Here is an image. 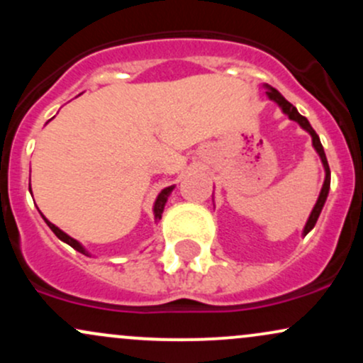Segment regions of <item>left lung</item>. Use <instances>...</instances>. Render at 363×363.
<instances>
[{"mask_svg":"<svg viewBox=\"0 0 363 363\" xmlns=\"http://www.w3.org/2000/svg\"><path fill=\"white\" fill-rule=\"evenodd\" d=\"M264 86H266V89H268V91H266V95H268V97L272 99L273 102H277L278 106H280V109L283 111V114L289 116V119L295 121V123H298V124H301L302 129H306V131L309 133L311 138H312V147H314L315 152H318V155L320 157V162H323L324 172H326V177H324V184H323V187H320V193H319L318 201H315V205H314V208H312V211H311V215H309V220H307L306 227H303L302 235L306 237L312 230V228H314V225H315V222H318L320 211H323L324 203H326V198H328V193H329V186H331V170H329L326 153H324L323 145H320V140H319L318 133H315L314 129H312L311 123H309V121H307V118H303L302 114H298V111L295 109V107L291 106V104L286 101V99L283 97V95L277 89H273V86H269V85H264Z\"/></svg>","mask_w":363,"mask_h":363,"instance_id":"1","label":"left lung"}]
</instances>
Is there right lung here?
<instances>
[{
	"label": "right lung",
	"mask_w": 363,
	"mask_h": 363,
	"mask_svg": "<svg viewBox=\"0 0 363 363\" xmlns=\"http://www.w3.org/2000/svg\"><path fill=\"white\" fill-rule=\"evenodd\" d=\"M28 189H30V187H28ZM172 189H174V186H169V187H165V189H162V191H160V194L157 196V199H155V205H153V215H155V222H158V220L162 218V213H164L165 203H167V199H169V194L172 193ZM30 193H32V189H30ZM40 215H43V213H40ZM43 218H44V222L48 223V227L51 228V230L54 232V234H56L57 239L62 240V242H66V244H68V245H72V247L74 249V251H78V252L85 254V256H90L89 251H86V249L83 247V245H82L80 242H78L77 239H73V237H69L68 234H65V232H62L61 228H57L56 225L49 222V220L45 218L44 215H43Z\"/></svg>",
	"instance_id": "right-lung-1"
}]
</instances>
